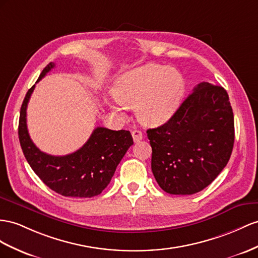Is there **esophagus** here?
Wrapping results in <instances>:
<instances>
[{
  "mask_svg": "<svg viewBox=\"0 0 258 258\" xmlns=\"http://www.w3.org/2000/svg\"><path fill=\"white\" fill-rule=\"evenodd\" d=\"M132 136H133V140H134L135 143L143 140V133H142L141 131H138V130H134L133 132H132Z\"/></svg>",
  "mask_w": 258,
  "mask_h": 258,
  "instance_id": "34e87169",
  "label": "esophagus"
}]
</instances>
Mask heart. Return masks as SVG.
I'll return each mask as SVG.
<instances>
[{"instance_id": "1", "label": "heart", "mask_w": 258, "mask_h": 258, "mask_svg": "<svg viewBox=\"0 0 258 258\" xmlns=\"http://www.w3.org/2000/svg\"><path fill=\"white\" fill-rule=\"evenodd\" d=\"M110 107L122 113L123 104L134 105L142 124L157 126L173 115L184 92V79L179 71L158 64L131 70L117 79Z\"/></svg>"}]
</instances>
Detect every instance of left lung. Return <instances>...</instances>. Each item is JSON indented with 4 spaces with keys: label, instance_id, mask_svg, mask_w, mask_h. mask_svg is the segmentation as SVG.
I'll use <instances>...</instances> for the list:
<instances>
[{
    "label": "left lung",
    "instance_id": "1",
    "mask_svg": "<svg viewBox=\"0 0 258 258\" xmlns=\"http://www.w3.org/2000/svg\"><path fill=\"white\" fill-rule=\"evenodd\" d=\"M147 136L151 170L164 192H200L227 166L233 149L234 117L226 89L198 84L170 120L147 130Z\"/></svg>",
    "mask_w": 258,
    "mask_h": 258
}]
</instances>
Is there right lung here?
I'll return each instance as SVG.
<instances>
[{
	"label": "right lung",
	"instance_id": "1",
	"mask_svg": "<svg viewBox=\"0 0 258 258\" xmlns=\"http://www.w3.org/2000/svg\"><path fill=\"white\" fill-rule=\"evenodd\" d=\"M49 63L37 83L54 68ZM35 85L27 91L21 108L18 137L23 153L34 172L57 194L66 197H94L108 186L117 164L133 145L130 131L97 127L82 148L66 156H51L32 143L26 110Z\"/></svg>",
	"mask_w": 258,
	"mask_h": 258
}]
</instances>
